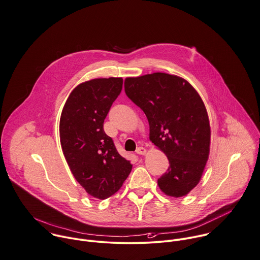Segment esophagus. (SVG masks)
<instances>
[{"mask_svg": "<svg viewBox=\"0 0 260 260\" xmlns=\"http://www.w3.org/2000/svg\"><path fill=\"white\" fill-rule=\"evenodd\" d=\"M136 153H137L138 155H146L147 150H146L145 148H143V147H139V148L136 150Z\"/></svg>", "mask_w": 260, "mask_h": 260, "instance_id": "obj_1", "label": "esophagus"}]
</instances>
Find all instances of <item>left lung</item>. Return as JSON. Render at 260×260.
<instances>
[{
	"mask_svg": "<svg viewBox=\"0 0 260 260\" xmlns=\"http://www.w3.org/2000/svg\"><path fill=\"white\" fill-rule=\"evenodd\" d=\"M126 96L146 114L150 141L168 158L159 179L167 196L181 198L200 182L210 154L211 126L197 90L183 78L153 73L124 80Z\"/></svg>",
	"mask_w": 260,
	"mask_h": 260,
	"instance_id": "obj_1",
	"label": "left lung"
}]
</instances>
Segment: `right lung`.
<instances>
[{
	"mask_svg": "<svg viewBox=\"0 0 260 260\" xmlns=\"http://www.w3.org/2000/svg\"><path fill=\"white\" fill-rule=\"evenodd\" d=\"M122 78H99L78 85L59 120L67 163L88 194L105 200L122 186L133 165L120 156L103 129L104 119L122 89Z\"/></svg>",
	"mask_w": 260,
	"mask_h": 260,
	"instance_id": "add662e5",
	"label": "right lung"
}]
</instances>
